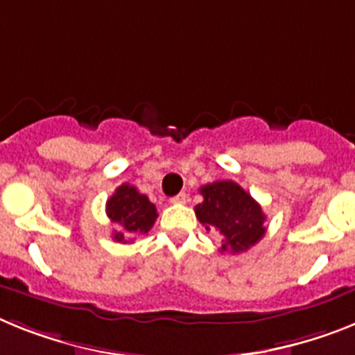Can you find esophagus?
<instances>
[{
  "mask_svg": "<svg viewBox=\"0 0 355 355\" xmlns=\"http://www.w3.org/2000/svg\"><path fill=\"white\" fill-rule=\"evenodd\" d=\"M186 193H178V195H175L171 198V204H186Z\"/></svg>",
  "mask_w": 355,
  "mask_h": 355,
  "instance_id": "esophagus-1",
  "label": "esophagus"
}]
</instances>
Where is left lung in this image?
<instances>
[{
  "mask_svg": "<svg viewBox=\"0 0 355 355\" xmlns=\"http://www.w3.org/2000/svg\"><path fill=\"white\" fill-rule=\"evenodd\" d=\"M204 202L195 207L196 218L207 231L222 234V252H245L265 234L261 205L233 180L200 187Z\"/></svg>",
  "mask_w": 355,
  "mask_h": 355,
  "instance_id": "1",
  "label": "left lung"
}]
</instances>
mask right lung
Listing matches in <instances>:
<instances>
[{"label":"right lung","mask_w":355,"mask_h":355,"mask_svg":"<svg viewBox=\"0 0 355 355\" xmlns=\"http://www.w3.org/2000/svg\"><path fill=\"white\" fill-rule=\"evenodd\" d=\"M106 214L113 223L121 225V231H113V240L128 243L132 234H146L157 220V209L150 198L137 191V187L122 184L106 202Z\"/></svg>","instance_id":"right-lung-1"}]
</instances>
